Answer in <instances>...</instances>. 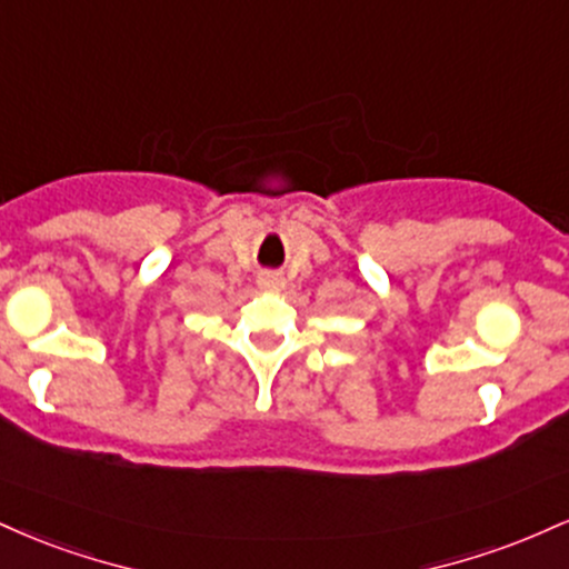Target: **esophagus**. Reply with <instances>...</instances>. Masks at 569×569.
<instances>
[{
	"label": "esophagus",
	"instance_id": "1",
	"mask_svg": "<svg viewBox=\"0 0 569 569\" xmlns=\"http://www.w3.org/2000/svg\"><path fill=\"white\" fill-rule=\"evenodd\" d=\"M259 286H262L264 291H278L283 289V278H280L278 272H262V276H259Z\"/></svg>",
	"mask_w": 569,
	"mask_h": 569
}]
</instances>
